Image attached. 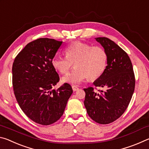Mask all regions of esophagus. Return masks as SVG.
<instances>
[{"instance_id":"esophagus-1","label":"esophagus","mask_w":149,"mask_h":149,"mask_svg":"<svg viewBox=\"0 0 149 149\" xmlns=\"http://www.w3.org/2000/svg\"><path fill=\"white\" fill-rule=\"evenodd\" d=\"M72 89H73V91H77L78 89H79V88H78L76 85H72Z\"/></svg>"}]
</instances>
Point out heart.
<instances>
[{
  "instance_id": "b5f03b06",
  "label": "heart",
  "mask_w": 149,
  "mask_h": 149,
  "mask_svg": "<svg viewBox=\"0 0 149 149\" xmlns=\"http://www.w3.org/2000/svg\"><path fill=\"white\" fill-rule=\"evenodd\" d=\"M65 57L54 56L51 60L54 68L65 74L74 64L75 68L62 78L67 84L78 85L87 78L89 81L99 79L104 74L108 64V54L102 47L75 41L64 50Z\"/></svg>"
}]
</instances>
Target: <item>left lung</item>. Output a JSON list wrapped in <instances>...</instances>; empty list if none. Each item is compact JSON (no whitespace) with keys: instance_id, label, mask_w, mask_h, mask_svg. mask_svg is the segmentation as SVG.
Returning <instances> with one entry per match:
<instances>
[{"instance_id":"1","label":"left lung","mask_w":149,"mask_h":149,"mask_svg":"<svg viewBox=\"0 0 149 149\" xmlns=\"http://www.w3.org/2000/svg\"><path fill=\"white\" fill-rule=\"evenodd\" d=\"M95 39L107 52L108 59L104 74L93 85L106 90L97 93L93 87L84 89V105L93 120L108 124L119 118L127 109L134 92L135 75L130 57L122 48L107 37Z\"/></svg>"}]
</instances>
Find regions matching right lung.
<instances>
[{
  "label": "right lung",
  "instance_id": "right-lung-1",
  "mask_svg": "<svg viewBox=\"0 0 149 149\" xmlns=\"http://www.w3.org/2000/svg\"><path fill=\"white\" fill-rule=\"evenodd\" d=\"M62 41L40 38L27 44L19 52L12 65V84L15 97L27 117L47 125L58 120L73 93L65 83L53 87L60 77L51 60Z\"/></svg>",
  "mask_w": 149,
  "mask_h": 149
}]
</instances>
